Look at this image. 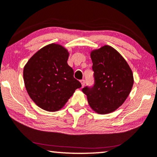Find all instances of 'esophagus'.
Masks as SVG:
<instances>
[{"label": "esophagus", "mask_w": 157, "mask_h": 157, "mask_svg": "<svg viewBox=\"0 0 157 157\" xmlns=\"http://www.w3.org/2000/svg\"><path fill=\"white\" fill-rule=\"evenodd\" d=\"M80 82H81V84H82V86L83 87L85 86V83H86V81H85V80L82 79V80H80Z\"/></svg>", "instance_id": "esophagus-1"}]
</instances>
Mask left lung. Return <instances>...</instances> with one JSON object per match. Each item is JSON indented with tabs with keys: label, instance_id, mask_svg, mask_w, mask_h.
Here are the masks:
<instances>
[{
	"label": "left lung",
	"instance_id": "8db88e82",
	"mask_svg": "<svg viewBox=\"0 0 157 157\" xmlns=\"http://www.w3.org/2000/svg\"><path fill=\"white\" fill-rule=\"evenodd\" d=\"M90 58L94 84L82 90L95 112L112 113L129 96L134 83L132 71L119 52L108 45L92 51Z\"/></svg>",
	"mask_w": 157,
	"mask_h": 157
}]
</instances>
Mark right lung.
<instances>
[{
  "label": "right lung",
  "instance_id": "1",
  "mask_svg": "<svg viewBox=\"0 0 157 157\" xmlns=\"http://www.w3.org/2000/svg\"><path fill=\"white\" fill-rule=\"evenodd\" d=\"M68 58L63 47L50 44L36 52L25 66L23 78L28 95L44 110H59L82 86L74 77Z\"/></svg>",
  "mask_w": 157,
  "mask_h": 157
}]
</instances>
